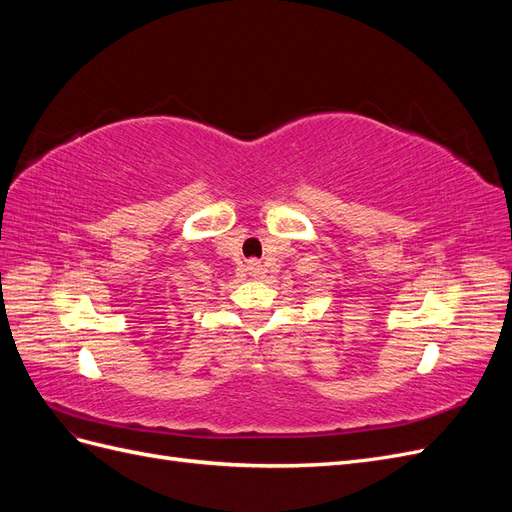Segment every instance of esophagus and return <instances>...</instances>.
I'll return each instance as SVG.
<instances>
[{
    "label": "esophagus",
    "mask_w": 512,
    "mask_h": 512,
    "mask_svg": "<svg viewBox=\"0 0 512 512\" xmlns=\"http://www.w3.org/2000/svg\"><path fill=\"white\" fill-rule=\"evenodd\" d=\"M250 273H252V275H260V273H262V265H260V262H250Z\"/></svg>",
    "instance_id": "1"
}]
</instances>
